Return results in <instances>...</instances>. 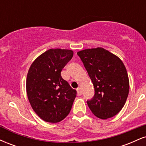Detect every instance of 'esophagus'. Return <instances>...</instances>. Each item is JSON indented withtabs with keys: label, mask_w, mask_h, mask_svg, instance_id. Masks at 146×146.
I'll return each instance as SVG.
<instances>
[{
	"label": "esophagus",
	"mask_w": 146,
	"mask_h": 146,
	"mask_svg": "<svg viewBox=\"0 0 146 146\" xmlns=\"http://www.w3.org/2000/svg\"><path fill=\"white\" fill-rule=\"evenodd\" d=\"M77 92H78V95L79 96H80V95H82V91L81 88H78V89H77Z\"/></svg>",
	"instance_id": "obj_1"
}]
</instances>
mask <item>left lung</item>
Here are the masks:
<instances>
[{
  "mask_svg": "<svg viewBox=\"0 0 146 146\" xmlns=\"http://www.w3.org/2000/svg\"><path fill=\"white\" fill-rule=\"evenodd\" d=\"M88 72L95 95L87 104L96 117L106 119L122 109L129 93L126 68L118 57L104 48H88L77 53Z\"/></svg>",
  "mask_w": 146,
  "mask_h": 146,
  "instance_id": "1",
  "label": "left lung"
}]
</instances>
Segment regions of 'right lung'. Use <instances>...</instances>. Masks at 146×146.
Masks as SVG:
<instances>
[{
	"label": "right lung",
	"instance_id": "right-lung-1",
	"mask_svg": "<svg viewBox=\"0 0 146 146\" xmlns=\"http://www.w3.org/2000/svg\"><path fill=\"white\" fill-rule=\"evenodd\" d=\"M73 51L51 48L36 58L27 73V97L35 113L42 120L58 123L71 111L77 91L61 76Z\"/></svg>",
	"mask_w": 146,
	"mask_h": 146
}]
</instances>
